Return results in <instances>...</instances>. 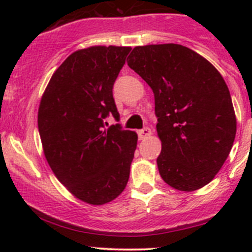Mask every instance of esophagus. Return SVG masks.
<instances>
[{"label":"esophagus","instance_id":"esophagus-1","mask_svg":"<svg viewBox=\"0 0 252 252\" xmlns=\"http://www.w3.org/2000/svg\"><path fill=\"white\" fill-rule=\"evenodd\" d=\"M151 135V130H150L149 128H144V129H140V130H138V136L140 140H144L145 138H147V136Z\"/></svg>","mask_w":252,"mask_h":252}]
</instances>
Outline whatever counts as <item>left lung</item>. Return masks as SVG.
I'll return each mask as SVG.
<instances>
[{
  "label": "left lung",
  "mask_w": 252,
  "mask_h": 252,
  "mask_svg": "<svg viewBox=\"0 0 252 252\" xmlns=\"http://www.w3.org/2000/svg\"><path fill=\"white\" fill-rule=\"evenodd\" d=\"M128 65L154 91L162 179L182 191L205 187L222 168L235 139L224 79L206 58L177 44L135 47Z\"/></svg>",
  "instance_id": "1"
}]
</instances>
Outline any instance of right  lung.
<instances>
[{
    "label": "right lung",
    "mask_w": 252,
    "mask_h": 252,
    "mask_svg": "<svg viewBox=\"0 0 252 252\" xmlns=\"http://www.w3.org/2000/svg\"><path fill=\"white\" fill-rule=\"evenodd\" d=\"M130 47L75 51L53 73L40 102L37 126L44 154L57 179L75 197L103 205L126 189L138 135L121 124L114 81Z\"/></svg>",
    "instance_id": "1"
}]
</instances>
